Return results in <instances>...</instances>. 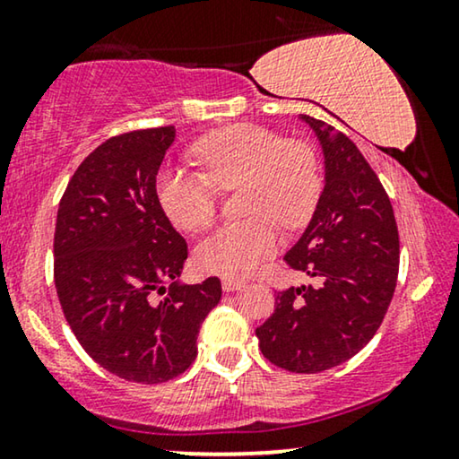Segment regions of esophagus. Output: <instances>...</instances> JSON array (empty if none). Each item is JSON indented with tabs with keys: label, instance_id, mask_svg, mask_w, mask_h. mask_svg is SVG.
Masks as SVG:
<instances>
[{
	"label": "esophagus",
	"instance_id": "1",
	"mask_svg": "<svg viewBox=\"0 0 459 459\" xmlns=\"http://www.w3.org/2000/svg\"><path fill=\"white\" fill-rule=\"evenodd\" d=\"M221 286H223L225 292H236V290H242V288L247 286V281L238 280V278H223Z\"/></svg>",
	"mask_w": 459,
	"mask_h": 459
}]
</instances>
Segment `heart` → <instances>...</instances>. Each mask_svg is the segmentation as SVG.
Returning <instances> with one entry per match:
<instances>
[{
  "instance_id": "obj_1",
  "label": "heart",
  "mask_w": 459,
  "mask_h": 459,
  "mask_svg": "<svg viewBox=\"0 0 459 459\" xmlns=\"http://www.w3.org/2000/svg\"><path fill=\"white\" fill-rule=\"evenodd\" d=\"M204 171L167 167L156 190L169 219L186 231L215 221L219 187L244 186V211L253 215L206 236L196 248L198 265L221 275H248L280 244L278 223L299 230L309 223L324 192L319 159L309 143L286 142L278 131L236 123L212 131L194 148Z\"/></svg>"
}]
</instances>
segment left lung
<instances>
[{
	"instance_id": "8db88e82",
	"label": "left lung",
	"mask_w": 459,
	"mask_h": 459,
	"mask_svg": "<svg viewBox=\"0 0 459 459\" xmlns=\"http://www.w3.org/2000/svg\"><path fill=\"white\" fill-rule=\"evenodd\" d=\"M324 152L325 186L305 234L286 253L319 286L288 288L256 328L273 366L317 374L341 366L372 341L391 305L399 273V231L378 175L341 131L300 115Z\"/></svg>"
}]
</instances>
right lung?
I'll return each mask as SVG.
<instances>
[{"instance_id":"add662e5","label":"right lung","mask_w":459,"mask_h":459,"mask_svg":"<svg viewBox=\"0 0 459 459\" xmlns=\"http://www.w3.org/2000/svg\"><path fill=\"white\" fill-rule=\"evenodd\" d=\"M173 142V125L106 140L74 171L56 217L54 281L68 325L93 361L142 385L192 366L200 325L221 300L219 278L179 284L187 244L156 194Z\"/></svg>"}]
</instances>
